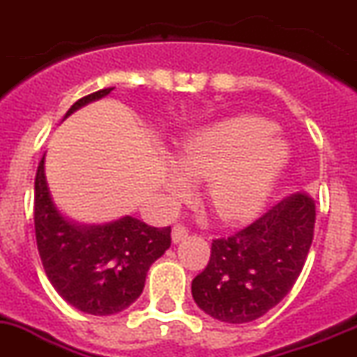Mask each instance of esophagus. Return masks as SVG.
Returning <instances> with one entry per match:
<instances>
[{
    "mask_svg": "<svg viewBox=\"0 0 357 357\" xmlns=\"http://www.w3.org/2000/svg\"><path fill=\"white\" fill-rule=\"evenodd\" d=\"M188 235V230L185 228L183 225H176L174 228H172V243L178 244L179 241H183V238L187 237Z\"/></svg>",
    "mask_w": 357,
    "mask_h": 357,
    "instance_id": "obj_1",
    "label": "esophagus"
}]
</instances>
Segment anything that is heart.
<instances>
[{
    "instance_id": "heart-1",
    "label": "heart",
    "mask_w": 357,
    "mask_h": 357,
    "mask_svg": "<svg viewBox=\"0 0 357 357\" xmlns=\"http://www.w3.org/2000/svg\"><path fill=\"white\" fill-rule=\"evenodd\" d=\"M291 160L287 140L271 120L241 114L201 127L167 158L163 188L172 201L192 192L194 179H206L204 196L222 221L255 217L271 197Z\"/></svg>"
}]
</instances>
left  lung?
<instances>
[{"label":"left lung","instance_id":"obj_1","mask_svg":"<svg viewBox=\"0 0 357 357\" xmlns=\"http://www.w3.org/2000/svg\"><path fill=\"white\" fill-rule=\"evenodd\" d=\"M314 221V197L296 192L244 230L215 238L208 266L192 280L194 302L226 324H248L264 316L300 277Z\"/></svg>","mask_w":357,"mask_h":357}]
</instances>
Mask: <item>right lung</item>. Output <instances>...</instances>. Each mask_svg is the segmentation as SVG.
Listing matches in <instances>:
<instances>
[{
    "mask_svg": "<svg viewBox=\"0 0 357 357\" xmlns=\"http://www.w3.org/2000/svg\"><path fill=\"white\" fill-rule=\"evenodd\" d=\"M111 91L105 88L82 97L64 119ZM33 222L37 250L52 286L70 305L95 316L129 307L144 291L151 264L170 246V226L154 228L131 215L105 225L66 219L50 194L45 156L36 174Z\"/></svg>",
    "mask_w": 357,
    "mask_h": 357,
    "instance_id": "1",
    "label": "right lung"
}]
</instances>
